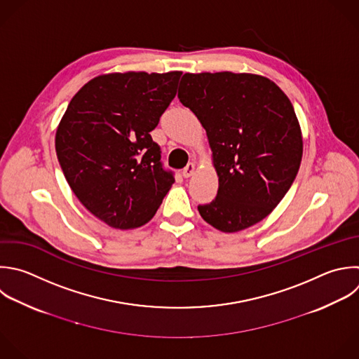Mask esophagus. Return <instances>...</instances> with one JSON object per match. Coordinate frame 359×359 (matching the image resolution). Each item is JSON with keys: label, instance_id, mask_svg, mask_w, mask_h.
I'll use <instances>...</instances> for the list:
<instances>
[{"label": "esophagus", "instance_id": "1", "mask_svg": "<svg viewBox=\"0 0 359 359\" xmlns=\"http://www.w3.org/2000/svg\"><path fill=\"white\" fill-rule=\"evenodd\" d=\"M194 171H195V164H194V163H189V164L182 170V175H184L185 178H189V177L194 174Z\"/></svg>", "mask_w": 359, "mask_h": 359}]
</instances>
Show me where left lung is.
<instances>
[{
  "mask_svg": "<svg viewBox=\"0 0 359 359\" xmlns=\"http://www.w3.org/2000/svg\"><path fill=\"white\" fill-rule=\"evenodd\" d=\"M178 98L201 121L219 177L216 198L198 210L220 231L244 230L266 217L292 187L303 142L283 91L255 74H184Z\"/></svg>",
  "mask_w": 359,
  "mask_h": 359,
  "instance_id": "1",
  "label": "left lung"
}]
</instances>
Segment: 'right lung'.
<instances>
[{"instance_id":"1","label":"right lung","mask_w":359,"mask_h":359,"mask_svg":"<svg viewBox=\"0 0 359 359\" xmlns=\"http://www.w3.org/2000/svg\"><path fill=\"white\" fill-rule=\"evenodd\" d=\"M181 74L95 77L62 118L56 153L63 174L80 202L111 227L147 223L175 181L150 132L174 100Z\"/></svg>"}]
</instances>
